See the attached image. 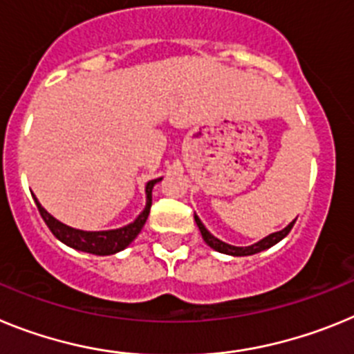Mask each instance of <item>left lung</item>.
<instances>
[{"mask_svg":"<svg viewBox=\"0 0 354 354\" xmlns=\"http://www.w3.org/2000/svg\"><path fill=\"white\" fill-rule=\"evenodd\" d=\"M195 221H196V225H198L200 234H202L204 241L207 243L209 246H211L212 250H216V252H220V253H227V255H234V257H246V255H255V253H259V252H264V250L271 248V246H274L277 243H280V241H282L283 237L290 232V228L294 227V221L296 220H294L292 223L287 225V227L283 228V230H280V232L270 234V236L264 237V239H261L259 243H255V245H252V246L227 245V243H223V241H220L218 237L212 236L207 228L204 227V223L200 221V218L196 214H195Z\"/></svg>","mask_w":354,"mask_h":354,"instance_id":"left-lung-1","label":"left lung"}]
</instances>
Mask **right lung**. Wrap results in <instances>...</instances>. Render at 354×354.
Segmentation results:
<instances>
[{"label":"right lung","instance_id":"obj_1","mask_svg":"<svg viewBox=\"0 0 354 354\" xmlns=\"http://www.w3.org/2000/svg\"><path fill=\"white\" fill-rule=\"evenodd\" d=\"M161 179L149 180L145 186L147 193V205L136 220L133 223L126 225L122 228H115V230H101V232H86V230H77V228H72L68 225H64L62 221H58L56 218H53L42 205L39 204V200L35 198V204L39 207L40 216L42 220L46 221V225L49 227V230L53 232V236L56 239H60L64 245L71 246L74 250H80V252L93 253V255H113V253L122 252L124 248L133 243L136 239L140 232H142L143 225H145L147 218H149L150 205H152V187L156 183H159Z\"/></svg>","mask_w":354,"mask_h":354}]
</instances>
